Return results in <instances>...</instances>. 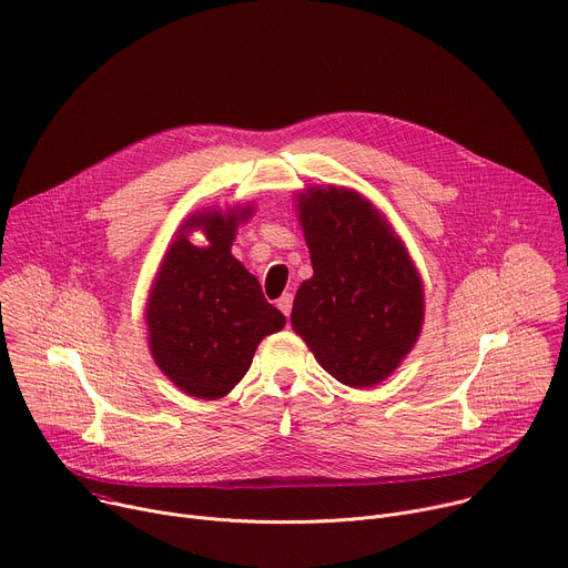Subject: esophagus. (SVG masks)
Wrapping results in <instances>:
<instances>
[{"instance_id":"34e87169","label":"esophagus","mask_w":568,"mask_h":568,"mask_svg":"<svg viewBox=\"0 0 568 568\" xmlns=\"http://www.w3.org/2000/svg\"><path fill=\"white\" fill-rule=\"evenodd\" d=\"M292 303H294V296L290 294V292H285L278 301H276V305L281 307V313L290 320V313H292Z\"/></svg>"}]
</instances>
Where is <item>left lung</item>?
Returning <instances> with one entry per match:
<instances>
[{
	"instance_id": "1",
	"label": "left lung",
	"mask_w": 568,
	"mask_h": 568,
	"mask_svg": "<svg viewBox=\"0 0 568 568\" xmlns=\"http://www.w3.org/2000/svg\"><path fill=\"white\" fill-rule=\"evenodd\" d=\"M313 278L301 283L292 328L348 387H374L403 363L424 324V283L376 205L348 187L298 194Z\"/></svg>"
}]
</instances>
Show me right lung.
Instances as JSON below:
<instances>
[{"mask_svg": "<svg viewBox=\"0 0 568 568\" xmlns=\"http://www.w3.org/2000/svg\"><path fill=\"white\" fill-rule=\"evenodd\" d=\"M248 217V205L187 217L149 294L151 355L179 389L196 398L226 396L248 372L261 339L285 326L261 283L231 253L237 222ZM194 227L206 233L209 245L186 240Z\"/></svg>", "mask_w": 568, "mask_h": 568, "instance_id": "obj_1", "label": "right lung"}]
</instances>
